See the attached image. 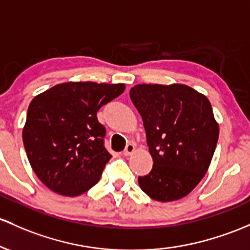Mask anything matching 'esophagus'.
<instances>
[{
  "label": "esophagus",
  "mask_w": 250,
  "mask_h": 250,
  "mask_svg": "<svg viewBox=\"0 0 250 250\" xmlns=\"http://www.w3.org/2000/svg\"><path fill=\"white\" fill-rule=\"evenodd\" d=\"M134 150H135V145H133V144H128L127 146H125V150H123V155H125V156H128V155L133 154Z\"/></svg>",
  "instance_id": "34e87169"
}]
</instances>
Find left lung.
<instances>
[{
  "mask_svg": "<svg viewBox=\"0 0 250 250\" xmlns=\"http://www.w3.org/2000/svg\"><path fill=\"white\" fill-rule=\"evenodd\" d=\"M129 95L153 158L152 171L139 177L140 188L158 202L188 196L207 173L218 141L209 100L183 84H139Z\"/></svg>",
  "mask_w": 250,
  "mask_h": 250,
  "instance_id": "8db88e82",
  "label": "left lung"
}]
</instances>
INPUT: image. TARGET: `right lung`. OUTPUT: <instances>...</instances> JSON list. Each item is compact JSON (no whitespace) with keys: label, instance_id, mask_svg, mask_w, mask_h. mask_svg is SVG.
<instances>
[{"label":"right lung","instance_id":"obj_1","mask_svg":"<svg viewBox=\"0 0 250 250\" xmlns=\"http://www.w3.org/2000/svg\"><path fill=\"white\" fill-rule=\"evenodd\" d=\"M125 84L68 82L33 98L22 139L38 178L66 197L84 193L100 180L111 154L97 111L125 91Z\"/></svg>","mask_w":250,"mask_h":250}]
</instances>
